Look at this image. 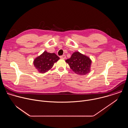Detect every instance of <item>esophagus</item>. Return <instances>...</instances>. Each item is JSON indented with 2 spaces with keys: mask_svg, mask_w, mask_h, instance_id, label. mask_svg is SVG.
<instances>
[{
  "mask_svg": "<svg viewBox=\"0 0 128 128\" xmlns=\"http://www.w3.org/2000/svg\"><path fill=\"white\" fill-rule=\"evenodd\" d=\"M60 58L62 59H65L66 58V57L65 55H63V56H60Z\"/></svg>",
  "mask_w": 128,
  "mask_h": 128,
  "instance_id": "esophagus-1",
  "label": "esophagus"
}]
</instances>
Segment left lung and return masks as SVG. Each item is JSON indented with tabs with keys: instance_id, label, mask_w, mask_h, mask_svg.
<instances>
[{
	"instance_id": "left-lung-1",
	"label": "left lung",
	"mask_w": 128,
	"mask_h": 128,
	"mask_svg": "<svg viewBox=\"0 0 128 128\" xmlns=\"http://www.w3.org/2000/svg\"><path fill=\"white\" fill-rule=\"evenodd\" d=\"M65 61L72 71L78 75H85L90 71L92 60L90 57L79 52H74L71 57Z\"/></svg>"
}]
</instances>
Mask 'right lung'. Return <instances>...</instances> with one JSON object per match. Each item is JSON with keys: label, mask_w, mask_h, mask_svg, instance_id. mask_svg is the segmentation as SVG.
<instances>
[{"label": "right lung", "mask_w": 128, "mask_h": 128, "mask_svg": "<svg viewBox=\"0 0 128 128\" xmlns=\"http://www.w3.org/2000/svg\"><path fill=\"white\" fill-rule=\"evenodd\" d=\"M59 59L60 58L56 54L50 53L45 50L40 55L34 59L33 65L40 74H44L50 70Z\"/></svg>", "instance_id": "1"}]
</instances>
